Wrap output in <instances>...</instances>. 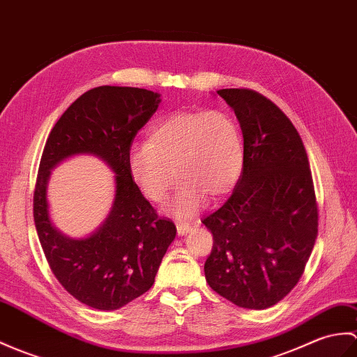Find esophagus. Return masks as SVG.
<instances>
[{"mask_svg":"<svg viewBox=\"0 0 357 357\" xmlns=\"http://www.w3.org/2000/svg\"><path fill=\"white\" fill-rule=\"evenodd\" d=\"M192 225H190V223H187V222H178L176 223V231H178V236H185L187 233H190V231H192Z\"/></svg>","mask_w":357,"mask_h":357,"instance_id":"34e87169","label":"esophagus"}]
</instances>
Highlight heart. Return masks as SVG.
Masks as SVG:
<instances>
[{
	"instance_id": "b5f03b06",
	"label": "heart",
	"mask_w": 357,
	"mask_h": 357,
	"mask_svg": "<svg viewBox=\"0 0 357 357\" xmlns=\"http://www.w3.org/2000/svg\"><path fill=\"white\" fill-rule=\"evenodd\" d=\"M243 162L242 130L222 111L169 114L153 124L147 143L129 151L130 176L149 201L162 204L176 176L181 179L169 211L182 219L195 216L206 196L227 195L238 181Z\"/></svg>"
}]
</instances>
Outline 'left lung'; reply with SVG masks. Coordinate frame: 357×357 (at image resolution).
<instances>
[{
  "mask_svg": "<svg viewBox=\"0 0 357 357\" xmlns=\"http://www.w3.org/2000/svg\"><path fill=\"white\" fill-rule=\"evenodd\" d=\"M243 134L245 162L233 195L202 219L213 234L205 278L243 309L263 310L300 281L318 236L309 158L292 121L252 89H219Z\"/></svg>",
  "mask_w": 357,
  "mask_h": 357,
  "instance_id": "obj_1",
  "label": "left lung"
}]
</instances>
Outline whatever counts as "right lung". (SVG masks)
<instances>
[{"mask_svg": "<svg viewBox=\"0 0 357 357\" xmlns=\"http://www.w3.org/2000/svg\"><path fill=\"white\" fill-rule=\"evenodd\" d=\"M160 94L143 88L97 86L82 94L50 132L33 195V218L45 259L70 295L97 310H117L155 283L162 257L176 236L158 218L129 172V151L151 120ZM74 154H94L116 173L113 208L84 239L62 235L49 220V173Z\"/></svg>", "mask_w": 357, "mask_h": 357, "instance_id": "1", "label": "right lung"}]
</instances>
